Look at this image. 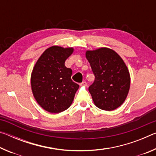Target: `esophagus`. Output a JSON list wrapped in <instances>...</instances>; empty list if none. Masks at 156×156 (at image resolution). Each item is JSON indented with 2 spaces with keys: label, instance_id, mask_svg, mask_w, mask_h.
I'll list each match as a JSON object with an SVG mask.
<instances>
[{
  "label": "esophagus",
  "instance_id": "obj_1",
  "mask_svg": "<svg viewBox=\"0 0 156 156\" xmlns=\"http://www.w3.org/2000/svg\"><path fill=\"white\" fill-rule=\"evenodd\" d=\"M80 86H86V85H87V83H86L85 81L82 82V83L80 84Z\"/></svg>",
  "mask_w": 156,
  "mask_h": 156
}]
</instances>
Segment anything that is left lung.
<instances>
[{"mask_svg": "<svg viewBox=\"0 0 156 156\" xmlns=\"http://www.w3.org/2000/svg\"><path fill=\"white\" fill-rule=\"evenodd\" d=\"M95 80L89 91L97 107L105 111L117 109L126 99L130 87V75L123 60L109 48L86 52Z\"/></svg>", "mask_w": 156, "mask_h": 156, "instance_id": "left-lung-1", "label": "left lung"}]
</instances>
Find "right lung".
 <instances>
[{"mask_svg": "<svg viewBox=\"0 0 156 156\" xmlns=\"http://www.w3.org/2000/svg\"><path fill=\"white\" fill-rule=\"evenodd\" d=\"M73 51L71 47H49L33 69L31 84L34 96L47 112H62L72 103L79 85L72 81V70L66 67L65 62Z\"/></svg>", "mask_w": 156, "mask_h": 156, "instance_id": "obj_1", "label": "right lung"}]
</instances>
